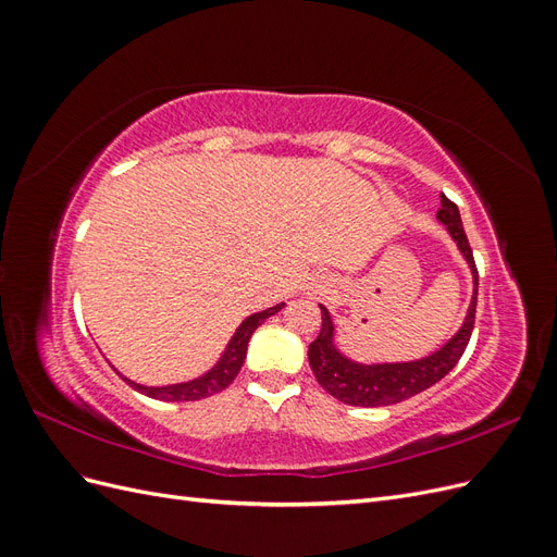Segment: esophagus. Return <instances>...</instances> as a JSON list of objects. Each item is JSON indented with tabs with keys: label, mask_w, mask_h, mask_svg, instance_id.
I'll return each mask as SVG.
<instances>
[{
	"label": "esophagus",
	"mask_w": 557,
	"mask_h": 557,
	"mask_svg": "<svg viewBox=\"0 0 557 557\" xmlns=\"http://www.w3.org/2000/svg\"><path fill=\"white\" fill-rule=\"evenodd\" d=\"M330 283H332V281H330L325 274H318V276L311 278V290H313V293H325V290L330 288Z\"/></svg>",
	"instance_id": "34e87169"
}]
</instances>
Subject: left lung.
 I'll use <instances>...</instances> for the list:
<instances>
[{"label": "left lung", "mask_w": 557, "mask_h": 557, "mask_svg": "<svg viewBox=\"0 0 557 557\" xmlns=\"http://www.w3.org/2000/svg\"><path fill=\"white\" fill-rule=\"evenodd\" d=\"M436 218L448 227L450 237L458 244L465 260L474 274V297H471L469 313L465 318V325L453 339L442 348L432 352L430 358L416 360V362H399V364H358L346 360L339 350L332 344V320L325 307H320L323 313V325L320 334L309 344V362L318 383L325 391L344 404L352 407H391L399 404L418 393L428 391L430 385L442 381L450 369L458 364L462 352L471 339L476 323V295H479V272L474 262V252H471L469 239L465 234L460 211L455 201L442 195V209L436 211Z\"/></svg>", "instance_id": "1"}]
</instances>
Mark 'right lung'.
<instances>
[{
	"mask_svg": "<svg viewBox=\"0 0 557 557\" xmlns=\"http://www.w3.org/2000/svg\"><path fill=\"white\" fill-rule=\"evenodd\" d=\"M281 309H283V305H276V307L267 309V311L248 315L244 323L239 325L237 334L232 336V342L225 350V356L221 358V362H218L211 369V372H207L205 376H199V379L188 381V383L164 385V387H146V385H139V383H132L127 379L125 381L134 387V391H139V393L153 397V399H162V401H193V399H205V397H211L215 393H223L225 387L239 374V369L246 360V348H248V342H250V334L256 332L269 315H274Z\"/></svg>",
	"mask_w": 557,
	"mask_h": 557,
	"instance_id": "right-lung-1",
	"label": "right lung"
}]
</instances>
